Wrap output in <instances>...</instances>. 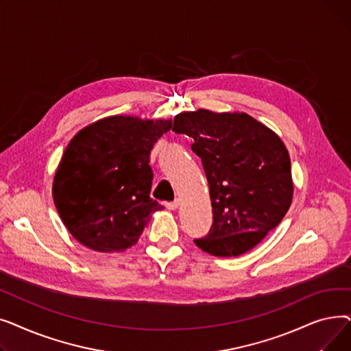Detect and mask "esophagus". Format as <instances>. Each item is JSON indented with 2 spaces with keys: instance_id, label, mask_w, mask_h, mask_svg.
<instances>
[{
  "instance_id": "34e87169",
  "label": "esophagus",
  "mask_w": 351,
  "mask_h": 351,
  "mask_svg": "<svg viewBox=\"0 0 351 351\" xmlns=\"http://www.w3.org/2000/svg\"><path fill=\"white\" fill-rule=\"evenodd\" d=\"M179 205H180V202L178 199H175L172 202H168V204H166V208L171 209V210H175V209L179 208Z\"/></svg>"
}]
</instances>
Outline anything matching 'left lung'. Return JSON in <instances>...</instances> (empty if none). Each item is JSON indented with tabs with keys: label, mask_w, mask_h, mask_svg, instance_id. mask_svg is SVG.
Returning <instances> with one entry per match:
<instances>
[{
	"label": "left lung",
	"mask_w": 351,
	"mask_h": 351,
	"mask_svg": "<svg viewBox=\"0 0 351 351\" xmlns=\"http://www.w3.org/2000/svg\"><path fill=\"white\" fill-rule=\"evenodd\" d=\"M172 131L193 139L209 183L213 223L202 250L229 257L246 253L278 226L290 208L293 183L285 143L247 114L208 109L175 117Z\"/></svg>",
	"instance_id": "obj_1"
}]
</instances>
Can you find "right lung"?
Instances as JSON below:
<instances>
[{"mask_svg":"<svg viewBox=\"0 0 351 351\" xmlns=\"http://www.w3.org/2000/svg\"><path fill=\"white\" fill-rule=\"evenodd\" d=\"M172 121L110 117L80 131L53 178L55 206L69 233L97 252L134 246L154 212L149 156Z\"/></svg>","mask_w":351,"mask_h":351,"instance_id":"1","label":"right lung"}]
</instances>
